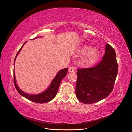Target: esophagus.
I'll return each instance as SVG.
<instances>
[{"instance_id": "obj_1", "label": "esophagus", "mask_w": 132, "mask_h": 132, "mask_svg": "<svg viewBox=\"0 0 132 132\" xmlns=\"http://www.w3.org/2000/svg\"><path fill=\"white\" fill-rule=\"evenodd\" d=\"M74 70H75V68L74 67H70L69 68L68 71L69 73H73L74 72Z\"/></svg>"}]
</instances>
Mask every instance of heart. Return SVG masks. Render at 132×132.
I'll use <instances>...</instances> for the list:
<instances>
[{
	"label": "heart",
	"mask_w": 132,
	"mask_h": 132,
	"mask_svg": "<svg viewBox=\"0 0 132 132\" xmlns=\"http://www.w3.org/2000/svg\"><path fill=\"white\" fill-rule=\"evenodd\" d=\"M80 54H84L80 63L83 67H90L97 62L100 57V51L95 48L85 46L79 51Z\"/></svg>",
	"instance_id": "obj_1"
}]
</instances>
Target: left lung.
I'll return each mask as SVG.
<instances>
[{
  "label": "left lung",
  "mask_w": 132,
  "mask_h": 132,
  "mask_svg": "<svg viewBox=\"0 0 132 132\" xmlns=\"http://www.w3.org/2000/svg\"><path fill=\"white\" fill-rule=\"evenodd\" d=\"M77 71L75 94L79 101L90 104L105 98L112 91L118 73L114 49L106 44L102 60L96 66Z\"/></svg>",
  "instance_id": "1"
}]
</instances>
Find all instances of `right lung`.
<instances>
[{"label": "right lung", "instance_id": "right-lung-1", "mask_svg": "<svg viewBox=\"0 0 132 132\" xmlns=\"http://www.w3.org/2000/svg\"><path fill=\"white\" fill-rule=\"evenodd\" d=\"M38 37H35L33 39L37 38ZM26 42H25L23 44L22 46L21 47V48L20 49V50L17 53L16 55V57L14 60V63H15L16 58L18 56V55L19 54L20 52L21 51L22 48L23 47V46H24ZM68 69V68H64V69L60 70L58 72V73L56 74V75L55 76V77L53 79V80L52 81L49 86L47 87V89L46 90L42 92V93L37 94L34 95V94H27L25 93L24 91H23L19 88V87L18 86V85L16 84V80L15 70L14 71V85L16 87V89L17 90L18 93L21 96H22L23 97H25L26 98L29 100H30L31 101L36 102V103H43L48 102L51 100H52L55 97V96H56L59 85H60V84H61V82L62 80V79L66 76Z\"/></svg>", "mask_w": 132, "mask_h": 132}]
</instances>
